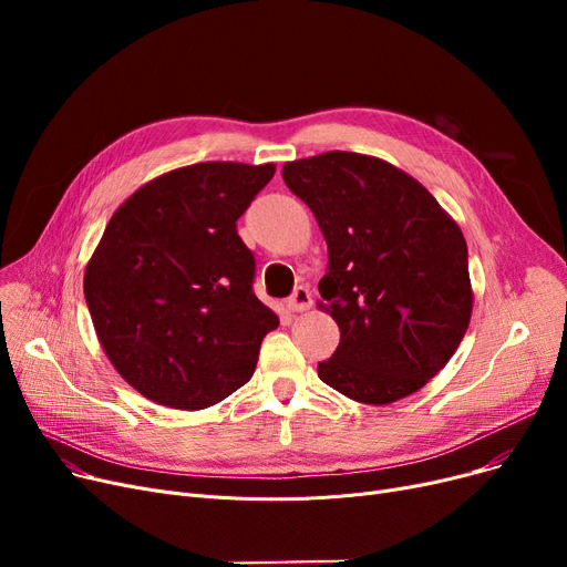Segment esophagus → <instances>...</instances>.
I'll return each instance as SVG.
<instances>
[{
  "label": "esophagus",
  "instance_id": "34e87169",
  "mask_svg": "<svg viewBox=\"0 0 567 567\" xmlns=\"http://www.w3.org/2000/svg\"><path fill=\"white\" fill-rule=\"evenodd\" d=\"M289 312H306L312 308V293L306 287H296L293 293L287 299Z\"/></svg>",
  "mask_w": 567,
  "mask_h": 567
}]
</instances>
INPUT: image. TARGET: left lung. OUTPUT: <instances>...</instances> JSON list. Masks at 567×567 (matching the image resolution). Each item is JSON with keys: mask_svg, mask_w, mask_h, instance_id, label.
I'll return each instance as SVG.
<instances>
[{"mask_svg": "<svg viewBox=\"0 0 567 567\" xmlns=\"http://www.w3.org/2000/svg\"><path fill=\"white\" fill-rule=\"evenodd\" d=\"M329 246L319 280L340 344L319 379L363 404H391L439 374L473 310L460 225L413 176L374 156L326 152L285 163Z\"/></svg>", "mask_w": 567, "mask_h": 567, "instance_id": "left-lung-1", "label": "left lung"}]
</instances>
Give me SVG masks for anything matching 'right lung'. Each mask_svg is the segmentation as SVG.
Wrapping results in <instances>:
<instances>
[{
    "label": "right lung",
    "mask_w": 567,
    "mask_h": 567,
    "mask_svg": "<svg viewBox=\"0 0 567 567\" xmlns=\"http://www.w3.org/2000/svg\"><path fill=\"white\" fill-rule=\"evenodd\" d=\"M274 174V163L178 167L110 218L84 299L110 363L146 400L206 409L252 377L280 321L252 293L255 257L236 220Z\"/></svg>",
    "instance_id": "right-lung-1"
}]
</instances>
